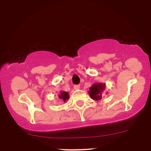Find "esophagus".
<instances>
[{
	"label": "esophagus",
	"instance_id": "34e87169",
	"mask_svg": "<svg viewBox=\"0 0 151 151\" xmlns=\"http://www.w3.org/2000/svg\"><path fill=\"white\" fill-rule=\"evenodd\" d=\"M74 88H75V90H78V89L80 88V86L79 85H75V86H74Z\"/></svg>",
	"mask_w": 151,
	"mask_h": 151
}]
</instances>
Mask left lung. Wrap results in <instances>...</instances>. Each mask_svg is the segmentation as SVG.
Instances as JSON below:
<instances>
[{"label": "left lung", "instance_id": "left-lung-1", "mask_svg": "<svg viewBox=\"0 0 151 151\" xmlns=\"http://www.w3.org/2000/svg\"><path fill=\"white\" fill-rule=\"evenodd\" d=\"M105 89V83H94L90 88L89 95L94 101H100L102 99L103 96V92Z\"/></svg>", "mask_w": 151, "mask_h": 151}]
</instances>
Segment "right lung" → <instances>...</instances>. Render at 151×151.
<instances>
[{"label": "right lung", "mask_w": 151, "mask_h": 151, "mask_svg": "<svg viewBox=\"0 0 151 151\" xmlns=\"http://www.w3.org/2000/svg\"><path fill=\"white\" fill-rule=\"evenodd\" d=\"M59 99H60L61 101L65 102L69 99V94L67 92H60V94L59 95Z\"/></svg>", "instance_id": "obj_1"}]
</instances>
